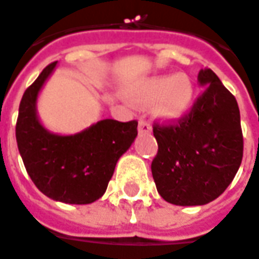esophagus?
<instances>
[{
    "label": "esophagus",
    "mask_w": 259,
    "mask_h": 259,
    "mask_svg": "<svg viewBox=\"0 0 259 259\" xmlns=\"http://www.w3.org/2000/svg\"><path fill=\"white\" fill-rule=\"evenodd\" d=\"M151 123L147 121H144V119H140V123H138V133H151Z\"/></svg>",
    "instance_id": "34e87169"
}]
</instances>
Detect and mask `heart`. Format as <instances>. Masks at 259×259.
Here are the masks:
<instances>
[{
    "mask_svg": "<svg viewBox=\"0 0 259 259\" xmlns=\"http://www.w3.org/2000/svg\"><path fill=\"white\" fill-rule=\"evenodd\" d=\"M129 98L138 106L155 104V114L165 121H179L193 107L195 87L186 74L149 77L129 92Z\"/></svg>",
    "mask_w": 259,
    "mask_h": 259,
    "instance_id": "obj_1",
    "label": "heart"
}]
</instances>
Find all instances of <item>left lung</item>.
Instances as JSON below:
<instances>
[{"label":"left lung","instance_id":"1","mask_svg":"<svg viewBox=\"0 0 259 259\" xmlns=\"http://www.w3.org/2000/svg\"><path fill=\"white\" fill-rule=\"evenodd\" d=\"M204 92L177 125L155 123L159 151L152 175L169 204L197 206L216 200L235 178L243 157V136L236 99L216 73L202 69Z\"/></svg>","mask_w":259,"mask_h":259}]
</instances>
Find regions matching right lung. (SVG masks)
<instances>
[{"label":"right lung","mask_w":259,"mask_h":259,"mask_svg":"<svg viewBox=\"0 0 259 259\" xmlns=\"http://www.w3.org/2000/svg\"><path fill=\"white\" fill-rule=\"evenodd\" d=\"M57 62L43 69L20 102L16 140L25 169L43 194L64 204H92L106 193L116 161L137 137V121L103 119L80 133H51L37 116L39 92Z\"/></svg>","instance_id":"add662e5"}]
</instances>
